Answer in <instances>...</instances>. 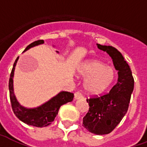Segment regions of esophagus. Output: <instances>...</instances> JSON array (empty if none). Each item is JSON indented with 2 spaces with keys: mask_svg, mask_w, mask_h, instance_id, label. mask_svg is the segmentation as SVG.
<instances>
[{
  "mask_svg": "<svg viewBox=\"0 0 147 147\" xmlns=\"http://www.w3.org/2000/svg\"><path fill=\"white\" fill-rule=\"evenodd\" d=\"M74 99L75 100H82L84 99V96L80 92H76L74 94Z\"/></svg>",
  "mask_w": 147,
  "mask_h": 147,
  "instance_id": "obj_1",
  "label": "esophagus"
}]
</instances>
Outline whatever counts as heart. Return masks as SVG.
<instances>
[{"label":"heart","instance_id":"b5f03b06","mask_svg":"<svg viewBox=\"0 0 147 147\" xmlns=\"http://www.w3.org/2000/svg\"><path fill=\"white\" fill-rule=\"evenodd\" d=\"M80 77L85 79L84 86L88 94H100L113 84L116 77L115 70L102 61L92 60L83 63L78 70Z\"/></svg>","mask_w":147,"mask_h":147}]
</instances>
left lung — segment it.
Instances as JSON below:
<instances>
[{"instance_id":"left-lung-1","label":"left lung","mask_w":147,"mask_h":147,"mask_svg":"<svg viewBox=\"0 0 147 147\" xmlns=\"http://www.w3.org/2000/svg\"><path fill=\"white\" fill-rule=\"evenodd\" d=\"M96 45L112 58L115 69L118 70V80L108 94L86 100L90 107L83 119V127L92 134L104 135L112 132L127 113L134 80L129 66L120 51L112 46Z\"/></svg>"}]
</instances>
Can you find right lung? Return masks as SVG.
Here are the masks:
<instances>
[{"label":"right lung","mask_w":147,"mask_h":147,"mask_svg":"<svg viewBox=\"0 0 147 147\" xmlns=\"http://www.w3.org/2000/svg\"><path fill=\"white\" fill-rule=\"evenodd\" d=\"M44 41L43 40H39L29 44L26 47L24 52L29 50L31 47L43 44ZM58 53V51H57ZM18 57L13 63V68L11 70V77L9 80V92L11 99V107L14 114L18 119L24 123L37 127H47L53 122L57 115L59 109L63 104L71 102L74 98V94L67 91H61L53 96L51 100L43 103L40 107L35 108H27L20 105L16 98L13 92V74L15 70L16 64L18 61Z\"/></svg>","instance_id":"right-lung-1"}]
</instances>
